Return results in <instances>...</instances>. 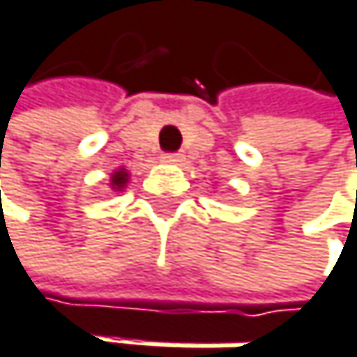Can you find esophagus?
I'll list each match as a JSON object with an SVG mask.
<instances>
[{"label":"esophagus","instance_id":"34e87169","mask_svg":"<svg viewBox=\"0 0 357 357\" xmlns=\"http://www.w3.org/2000/svg\"><path fill=\"white\" fill-rule=\"evenodd\" d=\"M162 160H164V162H169V164H177V162H182V160H184V155H182V153H164Z\"/></svg>","mask_w":357,"mask_h":357}]
</instances>
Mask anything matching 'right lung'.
<instances>
[{"mask_svg":"<svg viewBox=\"0 0 357 357\" xmlns=\"http://www.w3.org/2000/svg\"><path fill=\"white\" fill-rule=\"evenodd\" d=\"M127 177H129V175H127L125 169H118V171L112 175V188H118V190H120V188H125Z\"/></svg>","mask_w":357,"mask_h":357,"instance_id":"add662e5","label":"right lung"}]
</instances>
